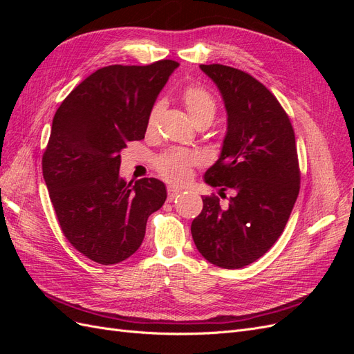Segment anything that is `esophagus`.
<instances>
[{"instance_id": "obj_1", "label": "esophagus", "mask_w": 354, "mask_h": 354, "mask_svg": "<svg viewBox=\"0 0 354 354\" xmlns=\"http://www.w3.org/2000/svg\"><path fill=\"white\" fill-rule=\"evenodd\" d=\"M180 194H181L180 189H177V187H168V201L173 202Z\"/></svg>"}]
</instances>
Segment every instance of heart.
Returning a JSON list of instances; mask_svg holds the SVG:
<instances>
[{"label":"heart","mask_w":354,"mask_h":354,"mask_svg":"<svg viewBox=\"0 0 354 354\" xmlns=\"http://www.w3.org/2000/svg\"><path fill=\"white\" fill-rule=\"evenodd\" d=\"M187 115L194 124L201 121H212L216 113V102L212 95L201 87H189L181 95ZM162 111V103H156L151 111L147 120V128L152 130L156 125L159 113ZM198 156L183 149H173L164 155H160L156 160V168L165 180L174 185H183L190 178L192 167L198 164Z\"/></svg>","instance_id":"obj_1"}]
</instances>
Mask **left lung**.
I'll return each instance as SVG.
<instances>
[{"label":"left lung","instance_id":"obj_1","mask_svg":"<svg viewBox=\"0 0 354 354\" xmlns=\"http://www.w3.org/2000/svg\"><path fill=\"white\" fill-rule=\"evenodd\" d=\"M217 85L227 115L218 159L203 174L212 187L232 190L227 207L202 198L192 238L211 264L241 269L279 239L299 192L292 125L274 95L251 75L224 65H201Z\"/></svg>","mask_w":354,"mask_h":354}]
</instances>
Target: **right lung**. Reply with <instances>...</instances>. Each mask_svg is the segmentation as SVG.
I'll list each match as a JSON object with an SVG mask.
<instances>
[{
    "label": "right lung",
    "mask_w": 354,
    "mask_h": 354,
    "mask_svg": "<svg viewBox=\"0 0 354 354\" xmlns=\"http://www.w3.org/2000/svg\"><path fill=\"white\" fill-rule=\"evenodd\" d=\"M178 63L106 66L62 102L42 156V174L66 239L87 259L116 264L145 239L146 223L164 205L158 178L120 177V152L142 140L158 94Z\"/></svg>",
    "instance_id": "obj_1"
}]
</instances>
